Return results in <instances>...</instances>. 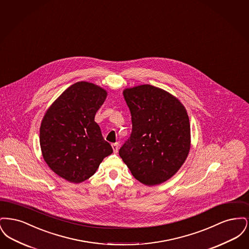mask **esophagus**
Wrapping results in <instances>:
<instances>
[{
    "instance_id": "obj_1",
    "label": "esophagus",
    "mask_w": 249,
    "mask_h": 249,
    "mask_svg": "<svg viewBox=\"0 0 249 249\" xmlns=\"http://www.w3.org/2000/svg\"><path fill=\"white\" fill-rule=\"evenodd\" d=\"M119 142H114V143H112V148H113V150H114V153H118V151H119Z\"/></svg>"
}]
</instances>
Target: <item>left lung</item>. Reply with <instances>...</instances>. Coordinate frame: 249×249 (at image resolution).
Returning a JSON list of instances; mask_svg holds the SVG:
<instances>
[{"label":"left lung","mask_w":249,"mask_h":249,"mask_svg":"<svg viewBox=\"0 0 249 249\" xmlns=\"http://www.w3.org/2000/svg\"><path fill=\"white\" fill-rule=\"evenodd\" d=\"M131 116L130 136L119 153L132 176L146 186L172 178L190 148V124L183 105L151 85L123 91Z\"/></svg>","instance_id":"obj_1"}]
</instances>
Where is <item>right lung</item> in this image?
Segmentation results:
<instances>
[{"instance_id": "obj_1", "label": "right lung", "mask_w": 249, "mask_h": 249, "mask_svg": "<svg viewBox=\"0 0 249 249\" xmlns=\"http://www.w3.org/2000/svg\"><path fill=\"white\" fill-rule=\"evenodd\" d=\"M107 91L89 82L70 86L48 108L40 128L44 160L60 178L80 183L93 176L103 160L113 153L95 114Z\"/></svg>"}]
</instances>
